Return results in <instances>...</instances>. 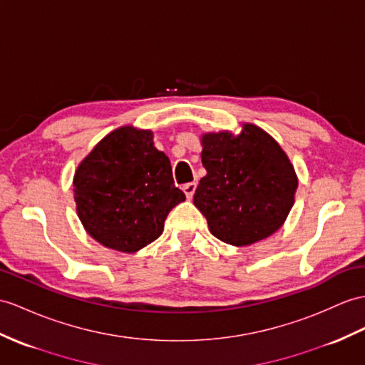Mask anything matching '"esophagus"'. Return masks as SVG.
<instances>
[{
  "mask_svg": "<svg viewBox=\"0 0 365 365\" xmlns=\"http://www.w3.org/2000/svg\"><path fill=\"white\" fill-rule=\"evenodd\" d=\"M182 190H184V193H185V197H187V198L190 200V198L193 197L195 190H197V182H187V184H184Z\"/></svg>",
  "mask_w": 365,
  "mask_h": 365,
  "instance_id": "34e87169",
  "label": "esophagus"
}]
</instances>
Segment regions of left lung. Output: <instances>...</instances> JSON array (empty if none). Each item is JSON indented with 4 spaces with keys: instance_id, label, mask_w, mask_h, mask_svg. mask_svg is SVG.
<instances>
[{
    "instance_id": "obj_1",
    "label": "left lung",
    "mask_w": 365,
    "mask_h": 365,
    "mask_svg": "<svg viewBox=\"0 0 365 365\" xmlns=\"http://www.w3.org/2000/svg\"><path fill=\"white\" fill-rule=\"evenodd\" d=\"M201 144L207 175L193 202L210 232L225 243L247 246L279 230L294 204L297 176L277 142L245 123L238 136L209 133Z\"/></svg>"
}]
</instances>
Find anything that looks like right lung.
<instances>
[{
	"mask_svg": "<svg viewBox=\"0 0 365 365\" xmlns=\"http://www.w3.org/2000/svg\"><path fill=\"white\" fill-rule=\"evenodd\" d=\"M74 200L94 240L110 250L136 252L163 234L168 212L185 195L175 185L168 158L155 148L153 133L122 127L78 165Z\"/></svg>",
	"mask_w": 365,
	"mask_h": 365,
	"instance_id": "add662e5",
	"label": "right lung"
}]
</instances>
